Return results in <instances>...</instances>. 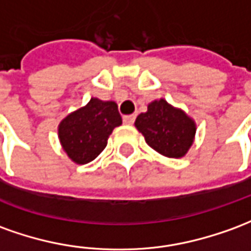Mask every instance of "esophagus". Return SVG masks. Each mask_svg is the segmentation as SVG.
<instances>
[{
    "mask_svg": "<svg viewBox=\"0 0 251 251\" xmlns=\"http://www.w3.org/2000/svg\"><path fill=\"white\" fill-rule=\"evenodd\" d=\"M136 120V115H125L124 117V122L126 125H133V122Z\"/></svg>",
    "mask_w": 251,
    "mask_h": 251,
    "instance_id": "obj_1",
    "label": "esophagus"
}]
</instances>
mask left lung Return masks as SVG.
Returning a JSON list of instances; mask_svg holds the SVG:
<instances>
[{
  "instance_id": "obj_1",
  "label": "left lung",
  "mask_w": 251,
  "mask_h": 251,
  "mask_svg": "<svg viewBox=\"0 0 251 251\" xmlns=\"http://www.w3.org/2000/svg\"><path fill=\"white\" fill-rule=\"evenodd\" d=\"M134 125L152 150L175 159L186 155L196 136L194 121L164 99L150 103L147 113L140 114Z\"/></svg>"
}]
</instances>
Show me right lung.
<instances>
[{
  "mask_svg": "<svg viewBox=\"0 0 251 251\" xmlns=\"http://www.w3.org/2000/svg\"><path fill=\"white\" fill-rule=\"evenodd\" d=\"M122 124L115 101L92 98L61 121L58 137L64 151L77 164H87L100 155L114 127Z\"/></svg>",
  "mask_w": 251,
  "mask_h": 251,
  "instance_id": "right-lung-1",
  "label": "right lung"
}]
</instances>
